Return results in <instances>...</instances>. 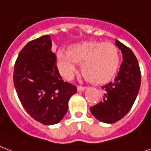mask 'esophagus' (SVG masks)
Wrapping results in <instances>:
<instances>
[{"mask_svg":"<svg viewBox=\"0 0 151 151\" xmlns=\"http://www.w3.org/2000/svg\"><path fill=\"white\" fill-rule=\"evenodd\" d=\"M77 88H78V91H79V92H82V91L85 90V89H86V87H83V86H78Z\"/></svg>","mask_w":151,"mask_h":151,"instance_id":"34e87169","label":"esophagus"}]
</instances>
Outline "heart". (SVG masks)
I'll list each match as a JSON object with an SVG mask.
<instances>
[{
    "instance_id": "obj_1",
    "label": "heart",
    "mask_w": 151,
    "mask_h": 151,
    "mask_svg": "<svg viewBox=\"0 0 151 151\" xmlns=\"http://www.w3.org/2000/svg\"><path fill=\"white\" fill-rule=\"evenodd\" d=\"M57 61L62 75L66 79L73 75L76 63H81V70L86 80L94 85H103L116 74L120 56L114 43L87 41L71 46L67 52L58 50Z\"/></svg>"
}]
</instances>
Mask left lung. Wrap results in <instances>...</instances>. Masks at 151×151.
<instances>
[{
  "label": "left lung",
  "instance_id": "obj_1",
  "mask_svg": "<svg viewBox=\"0 0 151 151\" xmlns=\"http://www.w3.org/2000/svg\"><path fill=\"white\" fill-rule=\"evenodd\" d=\"M116 45L121 50L124 59L118 75L112 82L101 87L105 91L103 100L90 107L93 116L106 124L116 123L130 111L141 84L139 65L133 51L118 40Z\"/></svg>",
  "mask_w": 151,
  "mask_h": 151
}]
</instances>
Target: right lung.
I'll list each match as a JSON object with an SVG mask.
<instances>
[{
  "mask_svg": "<svg viewBox=\"0 0 151 151\" xmlns=\"http://www.w3.org/2000/svg\"><path fill=\"white\" fill-rule=\"evenodd\" d=\"M51 47L49 35L27 42L17 57L13 73L15 88L24 109L45 125L63 119L69 100L77 92L75 86L62 79Z\"/></svg>",
  "mask_w": 151,
  "mask_h": 151,
  "instance_id": "obj_1",
  "label": "right lung"
}]
</instances>
